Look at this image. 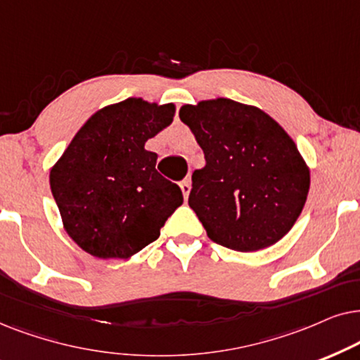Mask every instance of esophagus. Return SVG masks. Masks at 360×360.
Here are the masks:
<instances>
[{"instance_id": "esophagus-1", "label": "esophagus", "mask_w": 360, "mask_h": 360, "mask_svg": "<svg viewBox=\"0 0 360 360\" xmlns=\"http://www.w3.org/2000/svg\"><path fill=\"white\" fill-rule=\"evenodd\" d=\"M179 188H181V191H183L184 199H188V195L191 193V183H189V181H181Z\"/></svg>"}]
</instances>
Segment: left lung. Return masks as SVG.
I'll use <instances>...</instances> for the list:
<instances>
[{"label": "left lung", "instance_id": "8db88e82", "mask_svg": "<svg viewBox=\"0 0 360 360\" xmlns=\"http://www.w3.org/2000/svg\"><path fill=\"white\" fill-rule=\"evenodd\" d=\"M179 118L204 151L189 207L210 240L257 252L283 238L309 191V169L288 133L262 110L229 98L184 105Z\"/></svg>", "mask_w": 360, "mask_h": 360}]
</instances>
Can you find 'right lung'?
<instances>
[{
	"label": "right lung",
	"mask_w": 360,
	"mask_h": 360,
	"mask_svg": "<svg viewBox=\"0 0 360 360\" xmlns=\"http://www.w3.org/2000/svg\"><path fill=\"white\" fill-rule=\"evenodd\" d=\"M174 105L128 98L105 107L77 131L51 171L67 233L98 258H128L160 237L183 204L179 186L156 171L145 143L172 122Z\"/></svg>",
	"instance_id": "add662e5"
}]
</instances>
